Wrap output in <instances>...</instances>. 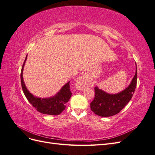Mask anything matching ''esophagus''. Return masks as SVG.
<instances>
[{
  "instance_id": "34e87169",
  "label": "esophagus",
  "mask_w": 155,
  "mask_h": 155,
  "mask_svg": "<svg viewBox=\"0 0 155 155\" xmlns=\"http://www.w3.org/2000/svg\"><path fill=\"white\" fill-rule=\"evenodd\" d=\"M88 82L85 76H82L77 79L76 86L78 90L82 91L83 89H85L87 87H88Z\"/></svg>"
}]
</instances>
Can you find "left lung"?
Listing matches in <instances>:
<instances>
[{"mask_svg": "<svg viewBox=\"0 0 155 155\" xmlns=\"http://www.w3.org/2000/svg\"><path fill=\"white\" fill-rule=\"evenodd\" d=\"M137 83V68L129 86L116 94H110L96 87L94 99L91 103V109L94 113L102 117H109L118 114L132 98Z\"/></svg>", "mask_w": 155, "mask_h": 155, "instance_id": "8db88e82", "label": "left lung"}]
</instances>
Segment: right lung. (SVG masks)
<instances>
[{
    "mask_svg": "<svg viewBox=\"0 0 155 155\" xmlns=\"http://www.w3.org/2000/svg\"><path fill=\"white\" fill-rule=\"evenodd\" d=\"M26 58L27 55L21 69V81L23 92H24L27 100H28L33 107H35V109L37 111L42 114L49 115L60 114L65 109V108H66L65 105L72 96V92L70 91V81L65 84L57 94H55L53 97L45 98V99H41V98L35 97L27 90L25 82L23 81L22 72Z\"/></svg>",
    "mask_w": 155,
    "mask_h": 155,
    "instance_id": "obj_1",
    "label": "right lung"
}]
</instances>
